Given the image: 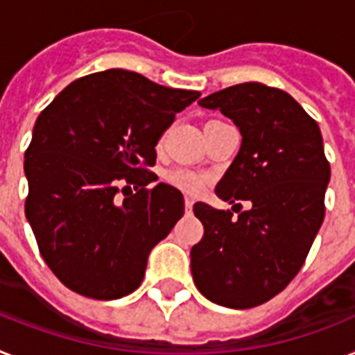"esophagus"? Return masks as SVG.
<instances>
[{"mask_svg":"<svg viewBox=\"0 0 355 355\" xmlns=\"http://www.w3.org/2000/svg\"><path fill=\"white\" fill-rule=\"evenodd\" d=\"M192 207H194V199L184 198V212H187V214L192 212Z\"/></svg>","mask_w":355,"mask_h":355,"instance_id":"34e87169","label":"esophagus"}]
</instances>
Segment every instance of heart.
<instances>
[{"label":"heart","mask_w":355,"mask_h":355,"mask_svg":"<svg viewBox=\"0 0 355 355\" xmlns=\"http://www.w3.org/2000/svg\"><path fill=\"white\" fill-rule=\"evenodd\" d=\"M165 181L172 184L174 189L192 196L199 194L205 187L203 175L194 171H189V168H171V171H166Z\"/></svg>","instance_id":"obj_1"}]
</instances>
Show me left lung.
<instances>
[{
    "label": "left lung",
    "mask_w": 355,
    "mask_h": 355,
    "mask_svg": "<svg viewBox=\"0 0 355 355\" xmlns=\"http://www.w3.org/2000/svg\"><path fill=\"white\" fill-rule=\"evenodd\" d=\"M198 103L241 132V148L216 194L250 209L232 218L230 210L194 205L205 234L190 250L192 277L212 303L252 309L294 279L323 223L330 181L323 137L290 94L263 83L234 85Z\"/></svg>",
    "instance_id": "8db88e82"
}]
</instances>
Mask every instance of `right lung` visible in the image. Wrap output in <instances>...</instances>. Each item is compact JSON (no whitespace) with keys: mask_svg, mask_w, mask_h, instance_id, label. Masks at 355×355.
I'll list each match as a JSON object with an SVG mask.
<instances>
[{"mask_svg":"<svg viewBox=\"0 0 355 355\" xmlns=\"http://www.w3.org/2000/svg\"><path fill=\"white\" fill-rule=\"evenodd\" d=\"M199 96L108 69L72 81L37 116L25 152V214L70 290L108 301L141 285L148 254L184 212L178 189H146L157 180L146 166L175 114Z\"/></svg>","mask_w":355,"mask_h":355,"instance_id":"right-lung-1","label":"right lung"}]
</instances>
